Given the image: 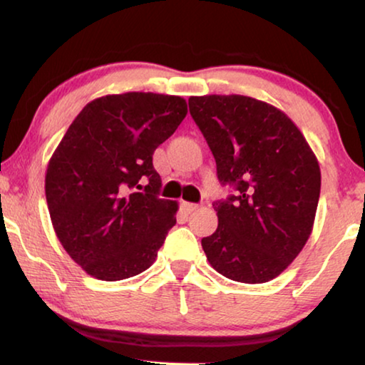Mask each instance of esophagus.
Returning <instances> with one entry per match:
<instances>
[{
    "mask_svg": "<svg viewBox=\"0 0 365 365\" xmlns=\"http://www.w3.org/2000/svg\"><path fill=\"white\" fill-rule=\"evenodd\" d=\"M200 208L198 205H195V203H183V210L187 211V213H193V211H197Z\"/></svg>",
    "mask_w": 365,
    "mask_h": 365,
    "instance_id": "34e87169",
    "label": "esophagus"
}]
</instances>
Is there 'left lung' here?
I'll use <instances>...</instances> for the list:
<instances>
[{
    "instance_id": "obj_1",
    "label": "left lung",
    "mask_w": 365,
    "mask_h": 365,
    "mask_svg": "<svg viewBox=\"0 0 365 365\" xmlns=\"http://www.w3.org/2000/svg\"><path fill=\"white\" fill-rule=\"evenodd\" d=\"M190 114L216 160L217 178L236 187L213 205L217 227L201 239L216 272L242 284L279 277L307 244L322 170L297 124L279 108L244 95L190 96Z\"/></svg>"
}]
</instances>
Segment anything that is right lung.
Returning a JSON list of instances; mask_svg holds the SVG:
<instances>
[{"mask_svg":"<svg viewBox=\"0 0 365 365\" xmlns=\"http://www.w3.org/2000/svg\"><path fill=\"white\" fill-rule=\"evenodd\" d=\"M187 113L175 95H106L78 113L53 150L46 172L52 226L88 275L116 282L154 264L178 203L159 198L152 154Z\"/></svg>","mask_w":365,"mask_h":365,"instance_id":"right-lung-1","label":"right lung"}]
</instances>
